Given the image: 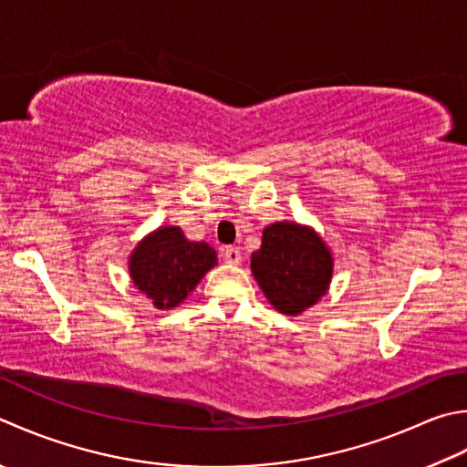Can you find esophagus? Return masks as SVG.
<instances>
[{"label":"esophagus","mask_w":467,"mask_h":467,"mask_svg":"<svg viewBox=\"0 0 467 467\" xmlns=\"http://www.w3.org/2000/svg\"><path fill=\"white\" fill-rule=\"evenodd\" d=\"M221 253H223L224 261H226V263H231V265H239V263H241V259H243V254H241V249H239V246H223Z\"/></svg>","instance_id":"esophagus-1"}]
</instances>
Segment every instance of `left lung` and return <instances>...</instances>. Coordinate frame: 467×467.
I'll return each instance as SVG.
<instances>
[{
  "label": "left lung",
  "instance_id": "8db88e82",
  "mask_svg": "<svg viewBox=\"0 0 467 467\" xmlns=\"http://www.w3.org/2000/svg\"><path fill=\"white\" fill-rule=\"evenodd\" d=\"M251 271L277 312L299 316L326 296L334 259L314 228L273 223L263 231L261 249L251 254Z\"/></svg>",
  "mask_w": 467,
  "mask_h": 467
}]
</instances>
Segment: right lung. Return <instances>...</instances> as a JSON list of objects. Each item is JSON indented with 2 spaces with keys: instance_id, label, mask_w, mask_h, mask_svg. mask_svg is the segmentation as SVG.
<instances>
[{
  "instance_id": "1",
  "label": "right lung",
  "mask_w": 467,
  "mask_h": 467,
  "mask_svg": "<svg viewBox=\"0 0 467 467\" xmlns=\"http://www.w3.org/2000/svg\"><path fill=\"white\" fill-rule=\"evenodd\" d=\"M216 265L208 243L188 241L180 226H160L135 246L130 275L158 309L180 306Z\"/></svg>"
}]
</instances>
